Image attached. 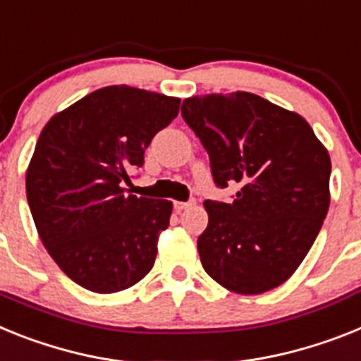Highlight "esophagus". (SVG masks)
I'll use <instances>...</instances> for the list:
<instances>
[{
    "mask_svg": "<svg viewBox=\"0 0 361 361\" xmlns=\"http://www.w3.org/2000/svg\"><path fill=\"white\" fill-rule=\"evenodd\" d=\"M192 205V202H174V209L180 213V211H183V209L190 207Z\"/></svg>",
    "mask_w": 361,
    "mask_h": 361,
    "instance_id": "1",
    "label": "esophagus"
}]
</instances>
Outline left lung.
<instances>
[{"label": "left lung", "instance_id": "1", "mask_svg": "<svg viewBox=\"0 0 361 361\" xmlns=\"http://www.w3.org/2000/svg\"><path fill=\"white\" fill-rule=\"evenodd\" d=\"M181 115L211 159L231 204L204 202L202 266L220 286L255 295L286 283L316 240L330 205V156L295 111L255 93L189 97Z\"/></svg>", "mask_w": 361, "mask_h": 361}]
</instances>
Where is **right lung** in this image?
<instances>
[{
  "label": "right lung",
  "instance_id": "1",
  "mask_svg": "<svg viewBox=\"0 0 361 361\" xmlns=\"http://www.w3.org/2000/svg\"><path fill=\"white\" fill-rule=\"evenodd\" d=\"M178 110V97L106 86L42 130L25 172L27 202L47 253L82 288L121 292L152 269L172 202L137 198L124 183Z\"/></svg>",
  "mask_w": 361,
  "mask_h": 361
}]
</instances>
